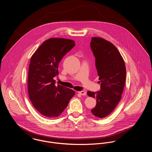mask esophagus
Masks as SVG:
<instances>
[{"mask_svg": "<svg viewBox=\"0 0 152 152\" xmlns=\"http://www.w3.org/2000/svg\"><path fill=\"white\" fill-rule=\"evenodd\" d=\"M79 93L82 95V96H86V92L84 91H79Z\"/></svg>", "mask_w": 152, "mask_h": 152, "instance_id": "esophagus-1", "label": "esophagus"}]
</instances>
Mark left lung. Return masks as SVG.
<instances>
[{"label": "left lung", "instance_id": "8db88e82", "mask_svg": "<svg viewBox=\"0 0 152 152\" xmlns=\"http://www.w3.org/2000/svg\"><path fill=\"white\" fill-rule=\"evenodd\" d=\"M90 48L95 57L99 76L100 90L88 91L87 95L96 98V105L91 110L97 117L104 118L116 107L121 99L126 79L124 61L117 48L110 42L100 37H93Z\"/></svg>", "mask_w": 152, "mask_h": 152}]
</instances>
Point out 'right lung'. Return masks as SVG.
Returning a JSON list of instances; mask_svg holds the SVG:
<instances>
[{"instance_id": "1", "label": "right lung", "mask_w": 152, "mask_h": 152, "mask_svg": "<svg viewBox=\"0 0 152 152\" xmlns=\"http://www.w3.org/2000/svg\"><path fill=\"white\" fill-rule=\"evenodd\" d=\"M75 45V41L52 38L45 41L33 55L28 69V91L35 108L43 115L59 116L66 108L75 92L55 86L59 64Z\"/></svg>"}]
</instances>
